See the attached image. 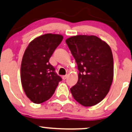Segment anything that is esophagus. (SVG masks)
Segmentation results:
<instances>
[{
  "mask_svg": "<svg viewBox=\"0 0 132 132\" xmlns=\"http://www.w3.org/2000/svg\"><path fill=\"white\" fill-rule=\"evenodd\" d=\"M67 78V75L62 76V79H63V80H65Z\"/></svg>",
  "mask_w": 132,
  "mask_h": 132,
  "instance_id": "34e87169",
  "label": "esophagus"
}]
</instances>
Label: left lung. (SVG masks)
Segmentation results:
<instances>
[{
    "instance_id": "1",
    "label": "left lung",
    "mask_w": 132,
    "mask_h": 132,
    "mask_svg": "<svg viewBox=\"0 0 132 132\" xmlns=\"http://www.w3.org/2000/svg\"><path fill=\"white\" fill-rule=\"evenodd\" d=\"M65 42L79 72L70 92L82 105L93 106L105 97L112 85L114 62L111 47L95 36H72Z\"/></svg>"
}]
</instances>
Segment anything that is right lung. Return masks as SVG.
<instances>
[{"label":"right lung","mask_w":132,"mask_h":132,"mask_svg":"<svg viewBox=\"0 0 132 132\" xmlns=\"http://www.w3.org/2000/svg\"><path fill=\"white\" fill-rule=\"evenodd\" d=\"M63 37L46 34L30 42L25 50L21 65V81L26 95L35 104L49 100L62 78L49 62Z\"/></svg>","instance_id":"right-lung-1"}]
</instances>
